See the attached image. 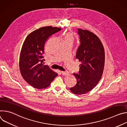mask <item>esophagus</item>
I'll return each mask as SVG.
<instances>
[{"mask_svg": "<svg viewBox=\"0 0 127 127\" xmlns=\"http://www.w3.org/2000/svg\"><path fill=\"white\" fill-rule=\"evenodd\" d=\"M61 73L63 75H67L69 74V72L68 71H61Z\"/></svg>", "mask_w": 127, "mask_h": 127, "instance_id": "esophagus-1", "label": "esophagus"}]
</instances>
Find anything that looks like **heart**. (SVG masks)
Segmentation results:
<instances>
[{
	"label": "heart",
	"instance_id": "obj_1",
	"mask_svg": "<svg viewBox=\"0 0 127 127\" xmlns=\"http://www.w3.org/2000/svg\"><path fill=\"white\" fill-rule=\"evenodd\" d=\"M75 38L73 34L71 33H67L63 39V43H69L73 45L74 43Z\"/></svg>",
	"mask_w": 127,
	"mask_h": 127
}]
</instances>
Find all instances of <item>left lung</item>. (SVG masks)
Masks as SVG:
<instances>
[{"label":"left lung","mask_w":127,"mask_h":127,"mask_svg":"<svg viewBox=\"0 0 127 127\" xmlns=\"http://www.w3.org/2000/svg\"><path fill=\"white\" fill-rule=\"evenodd\" d=\"M80 45L76 58L81 62L78 73H73L77 83L70 88L79 95L88 93L98 83L102 75L105 54L103 46L97 36L92 32L78 29Z\"/></svg>","instance_id":"left-lung-1"}]
</instances>
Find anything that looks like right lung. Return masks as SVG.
<instances>
[{"label":"right lung","mask_w":127,"mask_h":127,"mask_svg":"<svg viewBox=\"0 0 127 127\" xmlns=\"http://www.w3.org/2000/svg\"><path fill=\"white\" fill-rule=\"evenodd\" d=\"M61 28L45 27L30 33L23 45L20 57V69L25 80L33 87H48L58 75L48 65H44L43 54L46 42Z\"/></svg>","instance_id":"add662e5"}]
</instances>
